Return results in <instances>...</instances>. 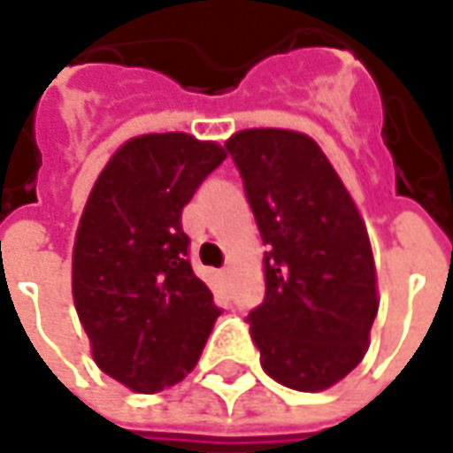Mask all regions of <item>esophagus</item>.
<instances>
[{"mask_svg": "<svg viewBox=\"0 0 453 453\" xmlns=\"http://www.w3.org/2000/svg\"><path fill=\"white\" fill-rule=\"evenodd\" d=\"M219 274H221V280H229V277H232V267H224Z\"/></svg>", "mask_w": 453, "mask_h": 453, "instance_id": "1", "label": "esophagus"}]
</instances>
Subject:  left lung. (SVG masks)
<instances>
[{
    "label": "left lung",
    "mask_w": 453,
    "mask_h": 453,
    "mask_svg": "<svg viewBox=\"0 0 453 453\" xmlns=\"http://www.w3.org/2000/svg\"><path fill=\"white\" fill-rule=\"evenodd\" d=\"M226 150L267 244L250 312L262 368L292 391L333 388L368 353L380 303L365 221L310 135L247 128Z\"/></svg>",
    "instance_id": "obj_1"
}]
</instances>
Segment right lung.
Here are the masks:
<instances>
[{
  "mask_svg": "<svg viewBox=\"0 0 453 453\" xmlns=\"http://www.w3.org/2000/svg\"><path fill=\"white\" fill-rule=\"evenodd\" d=\"M224 158L219 143L188 133L135 135L85 201L73 300L97 368L135 393L191 373L221 312L186 259L181 211Z\"/></svg>",
  "mask_w": 453,
  "mask_h": 453,
  "instance_id": "1",
  "label": "right lung"
}]
</instances>
